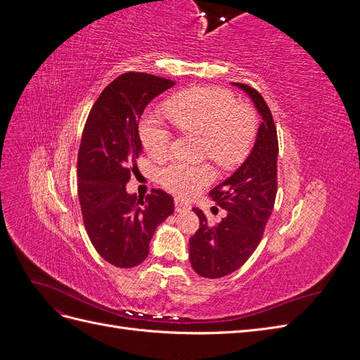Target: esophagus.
Instances as JSON below:
<instances>
[{"mask_svg": "<svg viewBox=\"0 0 360 360\" xmlns=\"http://www.w3.org/2000/svg\"><path fill=\"white\" fill-rule=\"evenodd\" d=\"M191 210V204L189 202H184L180 198H176V212L181 213V212H189Z\"/></svg>", "mask_w": 360, "mask_h": 360, "instance_id": "1", "label": "esophagus"}]
</instances>
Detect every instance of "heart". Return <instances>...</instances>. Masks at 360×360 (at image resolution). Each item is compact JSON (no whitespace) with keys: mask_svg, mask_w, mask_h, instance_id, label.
<instances>
[{"mask_svg":"<svg viewBox=\"0 0 360 360\" xmlns=\"http://www.w3.org/2000/svg\"><path fill=\"white\" fill-rule=\"evenodd\" d=\"M165 112L180 132L202 136V155L222 167L242 160L252 144L255 118L246 106L237 105L231 93L219 89H193L174 96ZM147 153L162 159L171 147V134L165 127L147 120L141 126ZM213 180L207 165H186L172 162L159 171V181L179 197H192Z\"/></svg>","mask_w":360,"mask_h":360,"instance_id":"heart-1","label":"heart"}]
</instances>
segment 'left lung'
Here are the masks:
<instances>
[{"label": "left lung", "mask_w": 360, "mask_h": 360, "mask_svg": "<svg viewBox=\"0 0 360 360\" xmlns=\"http://www.w3.org/2000/svg\"><path fill=\"white\" fill-rule=\"evenodd\" d=\"M252 101L263 118L249 156L230 177L210 191V198L226 210L210 226L200 209V228L189 240L192 269L202 278H222L240 269L254 254L271 214L278 189V135L267 103L252 86L231 82Z\"/></svg>", "instance_id": "obj_1"}]
</instances>
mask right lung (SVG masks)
<instances>
[{"label": "right lung", "instance_id": "obj_1", "mask_svg": "<svg viewBox=\"0 0 360 360\" xmlns=\"http://www.w3.org/2000/svg\"><path fill=\"white\" fill-rule=\"evenodd\" d=\"M174 84L148 73H123L101 93L86 118L78 153V198L94 249L115 267L143 263L156 228L174 213L167 192L153 189L136 198L126 191L130 165L143 153L139 118Z\"/></svg>", "mask_w": 360, "mask_h": 360}]
</instances>
